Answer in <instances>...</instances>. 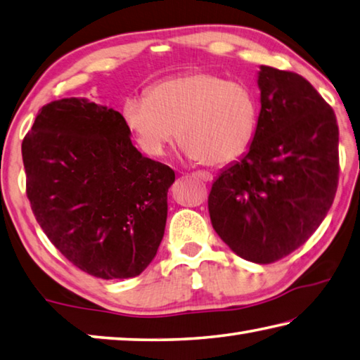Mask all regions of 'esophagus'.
<instances>
[{
  "label": "esophagus",
  "mask_w": 360,
  "mask_h": 360,
  "mask_svg": "<svg viewBox=\"0 0 360 360\" xmlns=\"http://www.w3.org/2000/svg\"><path fill=\"white\" fill-rule=\"evenodd\" d=\"M194 176H196V179H199V180H202V181H212V174H209V172H196L194 174Z\"/></svg>",
  "instance_id": "1"
}]
</instances>
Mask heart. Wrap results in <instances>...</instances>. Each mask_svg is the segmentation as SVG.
I'll return each instance as SVG.
<instances>
[{"label": "heart", "mask_w": 360, "mask_h": 360, "mask_svg": "<svg viewBox=\"0 0 360 360\" xmlns=\"http://www.w3.org/2000/svg\"><path fill=\"white\" fill-rule=\"evenodd\" d=\"M122 118L143 155L164 156L179 136L190 161L226 166L240 160L253 142L257 103L240 82L196 71L160 82L147 98H126Z\"/></svg>", "instance_id": "1"}]
</instances>
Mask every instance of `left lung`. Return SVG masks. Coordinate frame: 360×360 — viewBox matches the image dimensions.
Segmentation results:
<instances>
[{
  "label": "left lung",
  "mask_w": 360,
  "mask_h": 360,
  "mask_svg": "<svg viewBox=\"0 0 360 360\" xmlns=\"http://www.w3.org/2000/svg\"><path fill=\"white\" fill-rule=\"evenodd\" d=\"M261 112L240 160L212 185L213 229L237 256L269 264L311 237L338 184V124L302 75L261 66Z\"/></svg>",
  "instance_id": "8db88e82"
}]
</instances>
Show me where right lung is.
Returning a JSON list of instances; mask_svg holds the SVG:
<instances>
[{
	"label": "right lung",
	"instance_id": "1",
	"mask_svg": "<svg viewBox=\"0 0 360 360\" xmlns=\"http://www.w3.org/2000/svg\"><path fill=\"white\" fill-rule=\"evenodd\" d=\"M22 156L31 210L69 262L103 280L148 267L175 174L132 145L122 113L86 98L52 101L25 136Z\"/></svg>",
	"mask_w": 360,
	"mask_h": 360
}]
</instances>
